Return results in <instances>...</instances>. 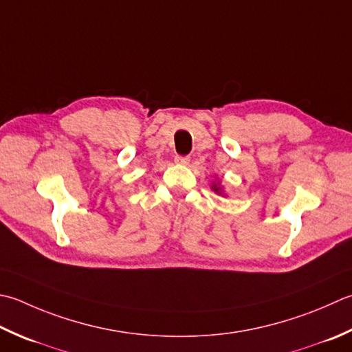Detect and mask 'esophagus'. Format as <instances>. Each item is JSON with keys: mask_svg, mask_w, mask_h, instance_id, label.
Masks as SVG:
<instances>
[{"mask_svg": "<svg viewBox=\"0 0 352 352\" xmlns=\"http://www.w3.org/2000/svg\"><path fill=\"white\" fill-rule=\"evenodd\" d=\"M175 163H178V164H189V162H190V157H188V155H175Z\"/></svg>", "mask_w": 352, "mask_h": 352, "instance_id": "1", "label": "esophagus"}]
</instances>
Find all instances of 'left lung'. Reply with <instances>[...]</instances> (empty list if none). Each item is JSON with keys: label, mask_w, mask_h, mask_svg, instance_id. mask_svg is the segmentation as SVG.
Masks as SVG:
<instances>
[{"label": "left lung", "mask_w": 352, "mask_h": 352, "mask_svg": "<svg viewBox=\"0 0 352 352\" xmlns=\"http://www.w3.org/2000/svg\"><path fill=\"white\" fill-rule=\"evenodd\" d=\"M212 190H215L217 194H219V195L223 194V188L219 186V183H212Z\"/></svg>", "instance_id": "obj_1"}]
</instances>
